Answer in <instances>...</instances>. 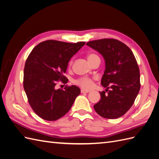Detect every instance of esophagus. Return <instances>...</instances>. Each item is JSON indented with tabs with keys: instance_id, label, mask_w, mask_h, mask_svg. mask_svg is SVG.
<instances>
[{
	"instance_id": "obj_1",
	"label": "esophagus",
	"mask_w": 159,
	"mask_h": 159,
	"mask_svg": "<svg viewBox=\"0 0 159 159\" xmlns=\"http://www.w3.org/2000/svg\"><path fill=\"white\" fill-rule=\"evenodd\" d=\"M89 90H86V89H81V93H89Z\"/></svg>"
}]
</instances>
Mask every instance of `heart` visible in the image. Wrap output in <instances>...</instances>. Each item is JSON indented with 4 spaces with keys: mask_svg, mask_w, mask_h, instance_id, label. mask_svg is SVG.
Returning <instances> with one entry per match:
<instances>
[{
    "mask_svg": "<svg viewBox=\"0 0 159 159\" xmlns=\"http://www.w3.org/2000/svg\"><path fill=\"white\" fill-rule=\"evenodd\" d=\"M98 58H99V57L95 54H89L88 55V60L89 63H91V62H92L95 60L98 59ZM71 63H72V61H70V64H71ZM75 83L81 86V88L89 89L92 87L93 81L92 79L88 78V77H83V78H80L78 80H75Z\"/></svg>",
    "mask_w": 159,
    "mask_h": 159,
    "instance_id": "b5f03b06",
    "label": "heart"
}]
</instances>
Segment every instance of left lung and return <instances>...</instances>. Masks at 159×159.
I'll return each instance as SVG.
<instances>
[{
  "instance_id": "1",
  "label": "left lung",
  "mask_w": 159,
  "mask_h": 159,
  "mask_svg": "<svg viewBox=\"0 0 159 159\" xmlns=\"http://www.w3.org/2000/svg\"><path fill=\"white\" fill-rule=\"evenodd\" d=\"M86 45L102 55L105 64L101 84L106 89L100 92L101 99L94 109L106 119L123 116L131 107L141 87L140 71L133 53L115 39L93 40Z\"/></svg>"
}]
</instances>
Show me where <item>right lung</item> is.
Segmentation results:
<instances>
[{"label": "right lung", "mask_w": 159, "mask_h": 159, "mask_svg": "<svg viewBox=\"0 0 159 159\" xmlns=\"http://www.w3.org/2000/svg\"><path fill=\"white\" fill-rule=\"evenodd\" d=\"M85 42L67 43L46 40L34 48L24 70V89L31 107L46 121H56L68 113L80 89L75 85L56 89L57 81L68 82L64 74L72 56Z\"/></svg>", "instance_id": "obj_1"}]
</instances>
